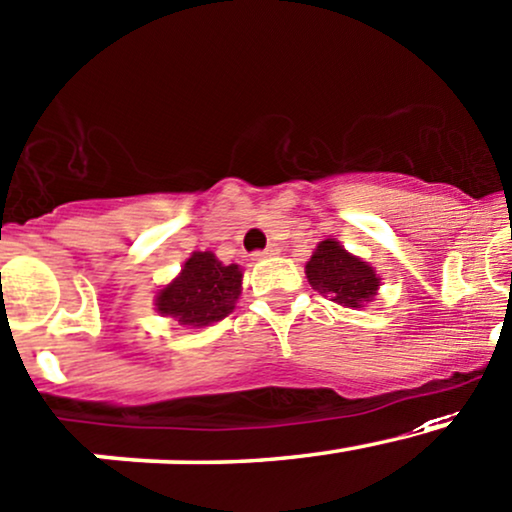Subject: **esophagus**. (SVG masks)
<instances>
[{"label":"esophagus","instance_id":"1","mask_svg":"<svg viewBox=\"0 0 512 512\" xmlns=\"http://www.w3.org/2000/svg\"><path fill=\"white\" fill-rule=\"evenodd\" d=\"M277 247H274V245H269V247H265V250H257L255 252V255H252V257H255V260H265V257H272V255H277Z\"/></svg>","mask_w":512,"mask_h":512}]
</instances>
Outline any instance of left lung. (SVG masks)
I'll return each mask as SVG.
<instances>
[{
    "label": "left lung",
    "instance_id": "8db88e82",
    "mask_svg": "<svg viewBox=\"0 0 512 512\" xmlns=\"http://www.w3.org/2000/svg\"><path fill=\"white\" fill-rule=\"evenodd\" d=\"M306 277L313 289L328 294L330 301L345 308H362L374 299L381 286L374 267L347 252L333 238L318 243L311 260L306 262Z\"/></svg>",
    "mask_w": 512,
    "mask_h": 512
}]
</instances>
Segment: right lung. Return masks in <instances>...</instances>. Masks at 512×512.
Segmentation results:
<instances>
[{
    "label": "right lung",
    "mask_w": 512,
    "mask_h": 512,
    "mask_svg": "<svg viewBox=\"0 0 512 512\" xmlns=\"http://www.w3.org/2000/svg\"><path fill=\"white\" fill-rule=\"evenodd\" d=\"M243 291V269L223 265L213 252H192L182 272L155 296L160 316H170L179 325L206 328L218 323L235 308Z\"/></svg>",
    "instance_id": "1"
}]
</instances>
